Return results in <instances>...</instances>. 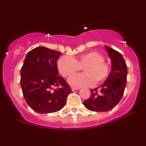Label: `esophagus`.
<instances>
[{
    "instance_id": "34e87169",
    "label": "esophagus",
    "mask_w": 146,
    "mask_h": 146,
    "mask_svg": "<svg viewBox=\"0 0 146 146\" xmlns=\"http://www.w3.org/2000/svg\"><path fill=\"white\" fill-rule=\"evenodd\" d=\"M80 88H76V87H72V91H76V90H79Z\"/></svg>"
}]
</instances>
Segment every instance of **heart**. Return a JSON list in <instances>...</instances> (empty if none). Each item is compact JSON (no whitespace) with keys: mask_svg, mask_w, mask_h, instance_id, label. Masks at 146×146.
<instances>
[{"mask_svg":"<svg viewBox=\"0 0 146 146\" xmlns=\"http://www.w3.org/2000/svg\"><path fill=\"white\" fill-rule=\"evenodd\" d=\"M103 55L96 51H91L76 58L63 56L58 60L59 73L64 77H71L82 68L84 74L70 78L69 83L75 86H88L100 84L108 77L110 66L104 61Z\"/></svg>","mask_w":146,"mask_h":146,"instance_id":"1","label":"heart"}]
</instances>
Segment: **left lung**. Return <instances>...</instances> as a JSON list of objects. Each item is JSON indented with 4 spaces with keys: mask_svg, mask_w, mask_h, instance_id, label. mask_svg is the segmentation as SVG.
I'll list each match as a JSON object with an SVG mask.
<instances>
[{
    "mask_svg": "<svg viewBox=\"0 0 146 146\" xmlns=\"http://www.w3.org/2000/svg\"><path fill=\"white\" fill-rule=\"evenodd\" d=\"M111 59L112 68L109 76L102 86L91 89V96L83 102L91 111L106 112L116 106L123 95L126 84L127 66L120 52L105 46Z\"/></svg>",
    "mask_w": 146,
    "mask_h": 146,
    "instance_id": "left-lung-1",
    "label": "left lung"
}]
</instances>
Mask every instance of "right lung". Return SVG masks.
Segmentation results:
<instances>
[{
	"instance_id": "right-lung-1",
	"label": "right lung",
	"mask_w": 146,
	"mask_h": 146,
	"mask_svg": "<svg viewBox=\"0 0 146 146\" xmlns=\"http://www.w3.org/2000/svg\"><path fill=\"white\" fill-rule=\"evenodd\" d=\"M60 55L55 50L38 47L28 52L23 62L20 73L23 96L36 113L59 111L72 92L70 86L58 75L56 61Z\"/></svg>"
}]
</instances>
